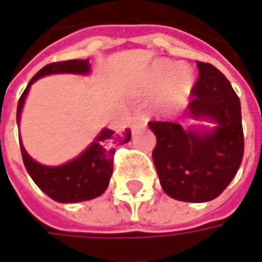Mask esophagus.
<instances>
[{
  "label": "esophagus",
  "instance_id": "34e87169",
  "mask_svg": "<svg viewBox=\"0 0 262 262\" xmlns=\"http://www.w3.org/2000/svg\"><path fill=\"white\" fill-rule=\"evenodd\" d=\"M142 124H143V119H142V116H140L139 113H136V115H133V116L130 117L132 129H138V127H140Z\"/></svg>",
  "mask_w": 262,
  "mask_h": 262
}]
</instances>
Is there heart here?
Returning <instances> with one entry per match:
<instances>
[{"label":"heart","mask_w":262,"mask_h":262,"mask_svg":"<svg viewBox=\"0 0 262 262\" xmlns=\"http://www.w3.org/2000/svg\"><path fill=\"white\" fill-rule=\"evenodd\" d=\"M193 86V74L185 66L169 61H158L149 70L143 80V90L147 93L159 92L158 103L163 108H175L183 104L191 94Z\"/></svg>","instance_id":"b5f03b06"}]
</instances>
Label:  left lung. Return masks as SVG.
Returning <instances> with one entry per match:
<instances>
[{
	"label": "left lung",
	"mask_w": 262,
	"mask_h": 262,
	"mask_svg": "<svg viewBox=\"0 0 262 262\" xmlns=\"http://www.w3.org/2000/svg\"><path fill=\"white\" fill-rule=\"evenodd\" d=\"M199 76L188 112L216 122L212 132L183 130L175 122L150 120L156 135L152 158L163 191L183 202L220 196L234 179L244 156L241 103L227 77L212 64L196 61Z\"/></svg>",
	"instance_id": "left-lung-1"
}]
</instances>
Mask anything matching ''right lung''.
Returning a JSON list of instances; mask_svg holds the SVG:
<instances>
[{
  "label": "right lung",
  "instance_id": "1",
  "mask_svg": "<svg viewBox=\"0 0 262 262\" xmlns=\"http://www.w3.org/2000/svg\"><path fill=\"white\" fill-rule=\"evenodd\" d=\"M90 70V61L87 60H66L57 63L47 64L42 67L23 92L17 107V123L19 122L21 108L26 100V96L30 86L37 79L46 74L53 73H80L84 74ZM130 129H126L122 133H115L113 130L104 129L94 139L84 154H81L74 161L66 163L63 166H42L34 161L27 154L24 146L19 142L23 161L27 172L37 183V186L46 195L57 202H81L89 201L101 195L107 189L110 176L113 173V158L119 145L127 143L130 140Z\"/></svg>",
  "mask_w": 262,
  "mask_h": 262
}]
</instances>
